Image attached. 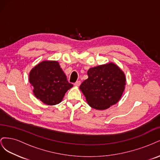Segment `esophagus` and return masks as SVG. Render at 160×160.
<instances>
[{"instance_id":"esophagus-1","label":"esophagus","mask_w":160,"mask_h":160,"mask_svg":"<svg viewBox=\"0 0 160 160\" xmlns=\"http://www.w3.org/2000/svg\"><path fill=\"white\" fill-rule=\"evenodd\" d=\"M80 85H81V81H77V82H75V83H74V85L75 87H79Z\"/></svg>"}]
</instances>
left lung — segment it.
<instances>
[{
    "instance_id": "8db88e82",
    "label": "left lung",
    "mask_w": 160,
    "mask_h": 160,
    "mask_svg": "<svg viewBox=\"0 0 160 160\" xmlns=\"http://www.w3.org/2000/svg\"><path fill=\"white\" fill-rule=\"evenodd\" d=\"M88 79L79 87L90 107L98 110L109 108L117 103L123 93L125 76L113 62L90 68Z\"/></svg>"
}]
</instances>
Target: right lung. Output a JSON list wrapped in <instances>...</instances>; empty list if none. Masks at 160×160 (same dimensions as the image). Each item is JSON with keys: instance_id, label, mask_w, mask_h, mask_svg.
I'll list each match as a JSON object with an SVG mask.
<instances>
[{"instance_id": "add662e5", "label": "right lung", "mask_w": 160, "mask_h": 160, "mask_svg": "<svg viewBox=\"0 0 160 160\" xmlns=\"http://www.w3.org/2000/svg\"><path fill=\"white\" fill-rule=\"evenodd\" d=\"M29 82L36 98L48 105L61 103L66 92L73 87L56 61H44L34 67Z\"/></svg>"}]
</instances>
